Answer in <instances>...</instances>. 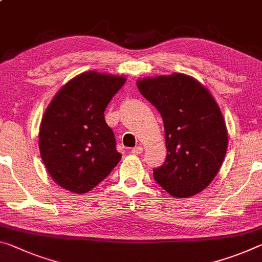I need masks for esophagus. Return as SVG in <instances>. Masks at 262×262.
Listing matches in <instances>:
<instances>
[{"label":"esophagus","instance_id":"1","mask_svg":"<svg viewBox=\"0 0 262 262\" xmlns=\"http://www.w3.org/2000/svg\"><path fill=\"white\" fill-rule=\"evenodd\" d=\"M132 152H133V154H135V155H140V154H142V152H143V148L141 147V146H139V147H135V148H133V149H132Z\"/></svg>","mask_w":262,"mask_h":262}]
</instances>
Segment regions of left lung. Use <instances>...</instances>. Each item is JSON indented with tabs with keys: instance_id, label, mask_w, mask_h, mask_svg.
Listing matches in <instances>:
<instances>
[{
	"instance_id": "1",
	"label": "left lung",
	"mask_w": 262,
	"mask_h": 262,
	"mask_svg": "<svg viewBox=\"0 0 262 262\" xmlns=\"http://www.w3.org/2000/svg\"><path fill=\"white\" fill-rule=\"evenodd\" d=\"M140 93L163 119L167 157L154 178L173 197L204 190L221 169L227 150L226 124L204 86L183 73L144 78Z\"/></svg>"
}]
</instances>
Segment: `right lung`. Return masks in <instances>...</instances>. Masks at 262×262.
I'll use <instances>...</instances> for the list:
<instances>
[{"label":"right lung","instance_id":"right-lung-1","mask_svg":"<svg viewBox=\"0 0 262 262\" xmlns=\"http://www.w3.org/2000/svg\"><path fill=\"white\" fill-rule=\"evenodd\" d=\"M124 82V77L84 72L50 102L39 128V151L50 176L63 189L89 192L121 160L103 112Z\"/></svg>","mask_w":262,"mask_h":262}]
</instances>
